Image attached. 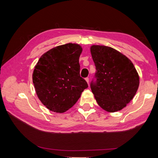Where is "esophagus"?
Here are the masks:
<instances>
[{
    "instance_id": "34e87169",
    "label": "esophagus",
    "mask_w": 158,
    "mask_h": 158,
    "mask_svg": "<svg viewBox=\"0 0 158 158\" xmlns=\"http://www.w3.org/2000/svg\"><path fill=\"white\" fill-rule=\"evenodd\" d=\"M85 81H87V83H89V78H88V77H87V78H85Z\"/></svg>"
}]
</instances>
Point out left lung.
<instances>
[{"label":"left lung","mask_w":158,"mask_h":158,"mask_svg":"<svg viewBox=\"0 0 158 158\" xmlns=\"http://www.w3.org/2000/svg\"><path fill=\"white\" fill-rule=\"evenodd\" d=\"M90 52L96 69L97 81L91 83L96 102L107 112L119 111L138 90V72L127 57L110 47L93 45Z\"/></svg>","instance_id":"8db88e82"}]
</instances>
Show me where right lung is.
<instances>
[{
  "instance_id": "obj_1",
  "label": "right lung",
  "mask_w": 158,
  "mask_h": 158,
  "mask_svg": "<svg viewBox=\"0 0 158 158\" xmlns=\"http://www.w3.org/2000/svg\"><path fill=\"white\" fill-rule=\"evenodd\" d=\"M82 51L77 43L57 46L43 53L35 65L32 81L36 95L52 111L66 112L88 87L79 74Z\"/></svg>"
}]
</instances>
